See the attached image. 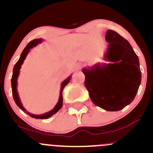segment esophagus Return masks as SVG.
Returning <instances> with one entry per match:
<instances>
[{"mask_svg": "<svg viewBox=\"0 0 153 153\" xmlns=\"http://www.w3.org/2000/svg\"><path fill=\"white\" fill-rule=\"evenodd\" d=\"M76 68H78V69H80V68H81V65H80V64L77 65H76Z\"/></svg>", "mask_w": 153, "mask_h": 153, "instance_id": "34e87169", "label": "esophagus"}]
</instances>
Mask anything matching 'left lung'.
Listing matches in <instances>:
<instances>
[{"mask_svg": "<svg viewBox=\"0 0 153 153\" xmlns=\"http://www.w3.org/2000/svg\"><path fill=\"white\" fill-rule=\"evenodd\" d=\"M108 43L103 59L108 63H96L82 68L85 86L96 106L108 111H119L132 102L141 83L139 58L127 40L108 29Z\"/></svg>", "mask_w": 153, "mask_h": 153, "instance_id": "obj_1", "label": "left lung"}]
</instances>
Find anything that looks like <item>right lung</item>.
Masks as SVG:
<instances>
[{
  "mask_svg": "<svg viewBox=\"0 0 153 153\" xmlns=\"http://www.w3.org/2000/svg\"><path fill=\"white\" fill-rule=\"evenodd\" d=\"M43 41V39H36L32 40L30 42L26 45V47L24 48V50H23L20 56V58L18 60V62L15 64L14 67H13V75H12L11 78V88H12V94H13V99H14L16 103L18 106L21 109L24 111L25 113L27 114L28 115L30 116L31 117L35 119H48L50 117H52V115L54 114L57 113L58 111L62 108V90L64 88L65 86L68 84V82L71 81L72 75H70L69 77H68L65 80H63L62 83H61V88H60V93H59V97L58 102L57 103V104L55 105V106L52 108V110L50 111L47 112V113L42 114H33L29 113V111L26 110V108L23 106V104L21 101L20 97H19V95L18 93V91H17V80H18L19 73H20V69L22 68V65L24 63V61L25 60L26 56L29 54V52H30L31 49H32L33 47H36V45H39V44L42 43Z\"/></svg>",
  "mask_w": 153,
  "mask_h": 153,
  "instance_id": "1",
  "label": "right lung"
}]
</instances>
